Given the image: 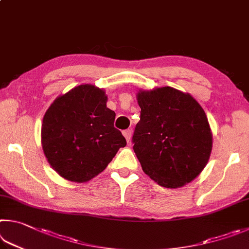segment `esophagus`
Here are the masks:
<instances>
[{"label": "esophagus", "mask_w": 249, "mask_h": 249, "mask_svg": "<svg viewBox=\"0 0 249 249\" xmlns=\"http://www.w3.org/2000/svg\"><path fill=\"white\" fill-rule=\"evenodd\" d=\"M123 135H124V137L126 138V142H127L129 143L130 137H132V129H126V130H124Z\"/></svg>", "instance_id": "esophagus-1"}]
</instances>
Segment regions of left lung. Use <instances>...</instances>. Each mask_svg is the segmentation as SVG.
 Returning a JSON list of instances; mask_svg holds the SVG:
<instances>
[{"label": "left lung", "instance_id": "8db88e82", "mask_svg": "<svg viewBox=\"0 0 249 249\" xmlns=\"http://www.w3.org/2000/svg\"><path fill=\"white\" fill-rule=\"evenodd\" d=\"M137 100L142 111L132 142L143 172L163 187L189 183L212 149L205 111L191 94L171 87L139 91Z\"/></svg>", "mask_w": 249, "mask_h": 249}]
</instances>
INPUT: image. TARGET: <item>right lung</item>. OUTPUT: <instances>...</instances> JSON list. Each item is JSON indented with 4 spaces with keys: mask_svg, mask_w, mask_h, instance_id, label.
<instances>
[{
    "mask_svg": "<svg viewBox=\"0 0 249 249\" xmlns=\"http://www.w3.org/2000/svg\"><path fill=\"white\" fill-rule=\"evenodd\" d=\"M102 89L80 85L56 98L42 122V148L50 165L71 182H88L105 170L126 139L114 127Z\"/></svg>",
    "mask_w": 249,
    "mask_h": 249,
    "instance_id": "add662e5",
    "label": "right lung"
}]
</instances>
